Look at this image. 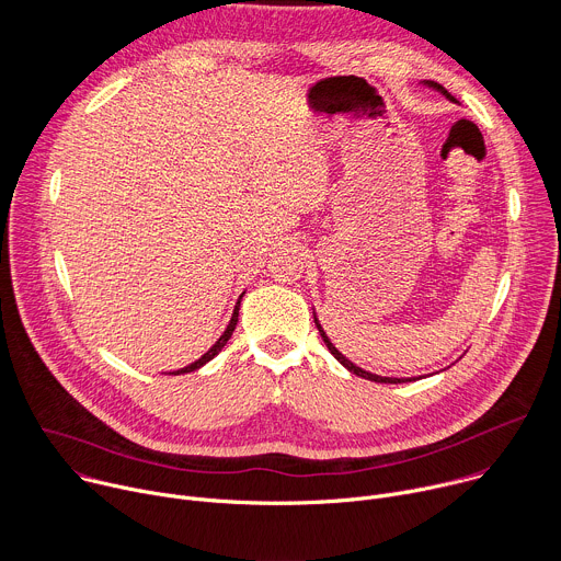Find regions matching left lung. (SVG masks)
I'll use <instances>...</instances> for the list:
<instances>
[{"label": "left lung", "instance_id": "left-lung-1", "mask_svg": "<svg viewBox=\"0 0 561 561\" xmlns=\"http://www.w3.org/2000/svg\"><path fill=\"white\" fill-rule=\"evenodd\" d=\"M428 89H435V91H439L444 98H448V100H453V95L444 89V87H439L437 82H424ZM455 102V100H453ZM312 317H314V327H317V331H319V335H322V340H324V344H327V348L333 353V357L344 366V368H348L353 375H357V377H364V379H370V381H377V383H399V381H415V377H409V379H399V377H381V375H375V373H368V370H364V368H359V366H355L351 359H346L335 346H333V342L329 340V335L324 333V329H322V324H319V319H317V314H314V310H312Z\"/></svg>", "mask_w": 561, "mask_h": 561}]
</instances>
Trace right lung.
<instances>
[{
    "label": "right lung",
    "mask_w": 561,
    "mask_h": 561,
    "mask_svg": "<svg viewBox=\"0 0 561 561\" xmlns=\"http://www.w3.org/2000/svg\"><path fill=\"white\" fill-rule=\"evenodd\" d=\"M242 297H244V293L239 295V299H237V304H234V308H232V317H230V322H228V327H226V331L221 333V337L197 359V362H193V364H188V366H184V368H180V370H173L171 375H182V373H193V370H197V368H202L204 364H208L224 346H226V342L230 340V335H232V331H234V327H237V317H239V301H242Z\"/></svg>",
    "instance_id": "add662e5"
}]
</instances>
